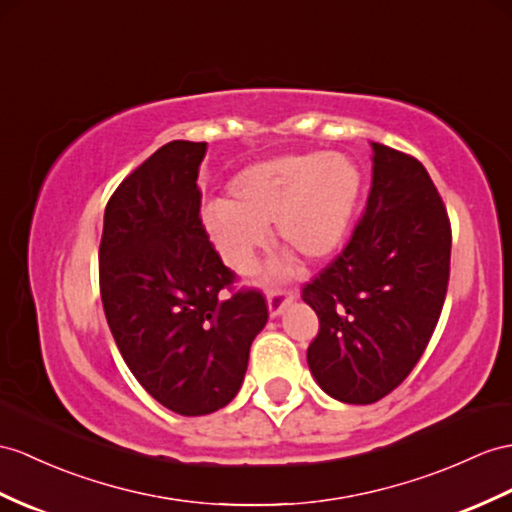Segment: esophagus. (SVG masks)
<instances>
[{
    "mask_svg": "<svg viewBox=\"0 0 512 512\" xmlns=\"http://www.w3.org/2000/svg\"><path fill=\"white\" fill-rule=\"evenodd\" d=\"M295 299L293 291H284V289H276L267 293V308H269V317H278L282 310L289 306Z\"/></svg>",
    "mask_w": 512,
    "mask_h": 512,
    "instance_id": "34e87169",
    "label": "esophagus"
}]
</instances>
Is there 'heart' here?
I'll list each match as a JSON object with an SVG mask.
<instances>
[{
    "label": "heart",
    "instance_id": "obj_1",
    "mask_svg": "<svg viewBox=\"0 0 512 512\" xmlns=\"http://www.w3.org/2000/svg\"><path fill=\"white\" fill-rule=\"evenodd\" d=\"M363 189V173L341 152H299L269 158L241 169L228 182V199L204 206L202 223L221 263L249 273L267 245L273 223L276 239L308 263L334 256L350 234ZM289 256L271 265V278H286Z\"/></svg>",
    "mask_w": 512,
    "mask_h": 512
}]
</instances>
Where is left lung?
<instances>
[{
    "label": "left lung",
    "mask_w": 512,
    "mask_h": 512,
    "mask_svg": "<svg viewBox=\"0 0 512 512\" xmlns=\"http://www.w3.org/2000/svg\"><path fill=\"white\" fill-rule=\"evenodd\" d=\"M373 176L350 243L302 289L319 317L306 360L343 404H373L408 376L441 317L452 228L426 167L371 143Z\"/></svg>",
    "instance_id": "1"
}]
</instances>
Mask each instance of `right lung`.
Wrapping results in <instances>:
<instances>
[{
  "instance_id": "add662e5",
  "label": "right lung",
  "mask_w": 512,
  "mask_h": 512,
  "mask_svg": "<svg viewBox=\"0 0 512 512\" xmlns=\"http://www.w3.org/2000/svg\"><path fill=\"white\" fill-rule=\"evenodd\" d=\"M206 149H156L108 199L99 243V291L119 352L143 389L184 417L234 400L269 319L263 293L223 295L234 273L199 219Z\"/></svg>"
}]
</instances>
